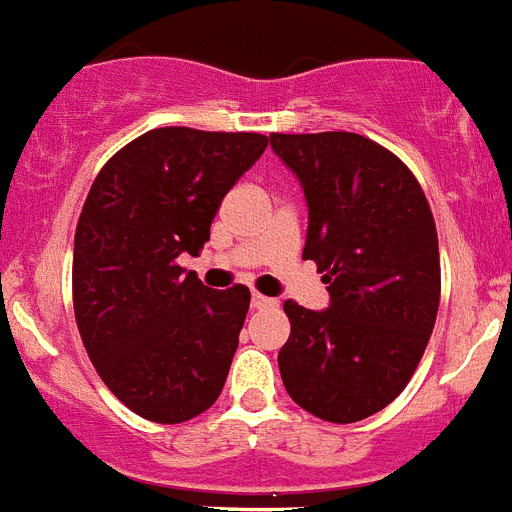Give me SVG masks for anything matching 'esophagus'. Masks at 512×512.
Returning <instances> with one entry per match:
<instances>
[{
	"instance_id": "obj_1",
	"label": "esophagus",
	"mask_w": 512,
	"mask_h": 512,
	"mask_svg": "<svg viewBox=\"0 0 512 512\" xmlns=\"http://www.w3.org/2000/svg\"><path fill=\"white\" fill-rule=\"evenodd\" d=\"M278 307L276 299H270V296L263 294H252V309H273Z\"/></svg>"
}]
</instances>
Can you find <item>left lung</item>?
Returning <instances> with one entry per match:
<instances>
[{
	"instance_id": "left-lung-1",
	"label": "left lung",
	"mask_w": 512,
	"mask_h": 512,
	"mask_svg": "<svg viewBox=\"0 0 512 512\" xmlns=\"http://www.w3.org/2000/svg\"><path fill=\"white\" fill-rule=\"evenodd\" d=\"M302 182L304 260L325 273L330 307L283 304L291 336L283 385L325 422H362L395 401L422 362L440 307L432 210L409 166L354 132L270 135Z\"/></svg>"
}]
</instances>
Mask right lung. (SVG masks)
Segmentation results:
<instances>
[{
  "mask_svg": "<svg viewBox=\"0 0 512 512\" xmlns=\"http://www.w3.org/2000/svg\"><path fill=\"white\" fill-rule=\"evenodd\" d=\"M257 132L150 130L98 171L75 231L72 304L106 388L137 416L179 424L221 395L249 289L184 273L226 192L263 156Z\"/></svg>",
  "mask_w": 512,
  "mask_h": 512,
  "instance_id": "1",
  "label": "right lung"
}]
</instances>
